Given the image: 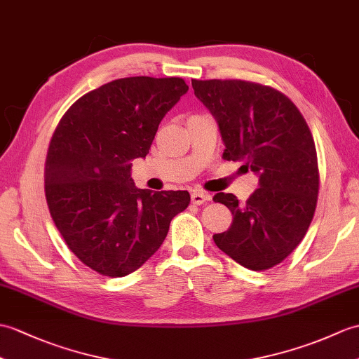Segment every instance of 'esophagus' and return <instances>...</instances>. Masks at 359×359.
Instances as JSON below:
<instances>
[{"mask_svg":"<svg viewBox=\"0 0 359 359\" xmlns=\"http://www.w3.org/2000/svg\"><path fill=\"white\" fill-rule=\"evenodd\" d=\"M210 198H211V196L203 193V191H193V193H191V202H193L194 205H202V203L208 202Z\"/></svg>","mask_w":359,"mask_h":359,"instance_id":"esophagus-1","label":"esophagus"}]
</instances>
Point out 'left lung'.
Segmentation results:
<instances>
[{
    "label": "left lung",
    "instance_id": "left-lung-1",
    "mask_svg": "<svg viewBox=\"0 0 359 359\" xmlns=\"http://www.w3.org/2000/svg\"><path fill=\"white\" fill-rule=\"evenodd\" d=\"M191 84L219 123L223 159L245 162L260 187L245 203L234 194L214 196L234 215L228 231L214 234L215 245L251 271L273 268L304 238L315 214L320 172L312 133L295 104L272 87L240 79Z\"/></svg>",
    "mask_w": 359,
    "mask_h": 359
}]
</instances>
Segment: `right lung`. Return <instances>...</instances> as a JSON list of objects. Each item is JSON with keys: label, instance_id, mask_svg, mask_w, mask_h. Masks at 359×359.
<instances>
[{"label": "right lung", "instance_id": "obj_1", "mask_svg": "<svg viewBox=\"0 0 359 359\" xmlns=\"http://www.w3.org/2000/svg\"><path fill=\"white\" fill-rule=\"evenodd\" d=\"M187 91L182 78L116 79L79 97L57 123L44 170L48 211L70 251L97 273L139 269L189 205L188 191L139 189L130 174Z\"/></svg>", "mask_w": 359, "mask_h": 359}]
</instances>
